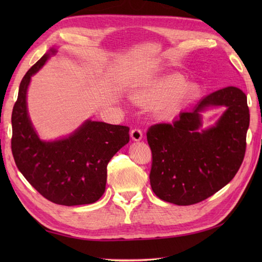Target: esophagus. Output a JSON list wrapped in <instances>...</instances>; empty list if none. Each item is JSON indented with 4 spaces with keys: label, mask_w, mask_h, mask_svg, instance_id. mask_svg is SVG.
Returning <instances> with one entry per match:
<instances>
[{
    "label": "esophagus",
    "mask_w": 262,
    "mask_h": 262,
    "mask_svg": "<svg viewBox=\"0 0 262 262\" xmlns=\"http://www.w3.org/2000/svg\"><path fill=\"white\" fill-rule=\"evenodd\" d=\"M130 137L134 141H141L143 138V132L140 128H134V129L130 130Z\"/></svg>",
    "instance_id": "esophagus-1"
}]
</instances>
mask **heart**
<instances>
[{
  "instance_id": "1",
  "label": "heart",
  "mask_w": 262,
  "mask_h": 262,
  "mask_svg": "<svg viewBox=\"0 0 262 262\" xmlns=\"http://www.w3.org/2000/svg\"><path fill=\"white\" fill-rule=\"evenodd\" d=\"M183 84H185L183 77L179 75H171L163 80H160L152 85L138 89L137 91L133 93L132 99L141 105L159 104L168 99V101L165 103V108L169 110L176 109L185 100L192 97L197 91L196 86H183Z\"/></svg>"
}]
</instances>
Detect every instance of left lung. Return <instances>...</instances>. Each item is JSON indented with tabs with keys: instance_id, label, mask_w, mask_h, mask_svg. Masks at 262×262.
<instances>
[{
	"instance_id": "8db88e82",
	"label": "left lung",
	"mask_w": 262,
	"mask_h": 262,
	"mask_svg": "<svg viewBox=\"0 0 262 262\" xmlns=\"http://www.w3.org/2000/svg\"><path fill=\"white\" fill-rule=\"evenodd\" d=\"M210 105L227 111L216 125L200 131V113ZM250 111L241 89L226 86L203 98L191 111H182L173 124L147 129L152 151L149 182L157 196L188 206L213 196L229 183L243 162Z\"/></svg>"
}]
</instances>
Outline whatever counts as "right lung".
I'll use <instances>...</instances> for the list:
<instances>
[{
    "label": "right lung",
    "instance_id": "1",
    "mask_svg": "<svg viewBox=\"0 0 262 262\" xmlns=\"http://www.w3.org/2000/svg\"><path fill=\"white\" fill-rule=\"evenodd\" d=\"M55 53L54 49L51 51ZM45 54L22 79L12 111L11 148L27 181L49 202L76 206L96 203L107 182L111 158L129 142V127L85 121L64 140H39L27 113V89L31 76L46 63Z\"/></svg>",
    "mask_w": 262,
    "mask_h": 262
}]
</instances>
